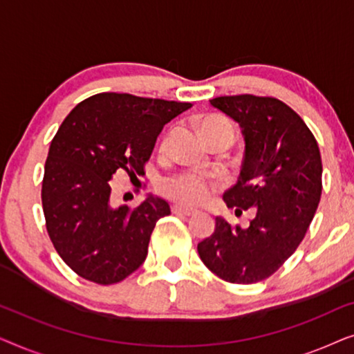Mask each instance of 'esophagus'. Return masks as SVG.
<instances>
[{
  "instance_id": "1",
  "label": "esophagus",
  "mask_w": 354,
  "mask_h": 354,
  "mask_svg": "<svg viewBox=\"0 0 354 354\" xmlns=\"http://www.w3.org/2000/svg\"><path fill=\"white\" fill-rule=\"evenodd\" d=\"M172 212L174 214H180V216H193L195 214V209H190V207H183L180 205H174L172 206Z\"/></svg>"
}]
</instances>
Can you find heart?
<instances>
[{
    "instance_id": "b5f03b06",
    "label": "heart",
    "mask_w": 354,
    "mask_h": 354,
    "mask_svg": "<svg viewBox=\"0 0 354 354\" xmlns=\"http://www.w3.org/2000/svg\"><path fill=\"white\" fill-rule=\"evenodd\" d=\"M200 130L203 137L206 135L214 133V132H224L230 137L234 142L235 130L229 120L221 118V115H206L200 120ZM169 142V135H166L161 140L159 148L166 149ZM159 192L162 193L167 200L180 203L183 206H200L203 203L209 200V196L214 192L212 183L207 180L206 177L198 176V174H177V176H171L162 178V182L159 183Z\"/></svg>"
}]
</instances>
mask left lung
Segmentation results:
<instances>
[{
	"label": "left lung",
	"instance_id": "obj_1",
	"mask_svg": "<svg viewBox=\"0 0 354 354\" xmlns=\"http://www.w3.org/2000/svg\"><path fill=\"white\" fill-rule=\"evenodd\" d=\"M211 106L240 124L245 158L224 201L246 229L216 217V230L198 243L207 269L230 283H256L279 270L306 235L322 193V161L304 120L277 98L217 96Z\"/></svg>",
	"mask_w": 354,
	"mask_h": 354
}]
</instances>
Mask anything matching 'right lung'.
Here are the masks:
<instances>
[{
  "label": "right lung",
  "instance_id": "obj_1",
  "mask_svg": "<svg viewBox=\"0 0 354 354\" xmlns=\"http://www.w3.org/2000/svg\"><path fill=\"white\" fill-rule=\"evenodd\" d=\"M192 103L98 93L75 106L61 124L45 162L41 205L48 235L62 261L82 279L118 283L147 259L167 201L148 196L137 207L111 203L118 171L145 176L158 135Z\"/></svg>",
  "mask_w": 354,
  "mask_h": 354
}]
</instances>
